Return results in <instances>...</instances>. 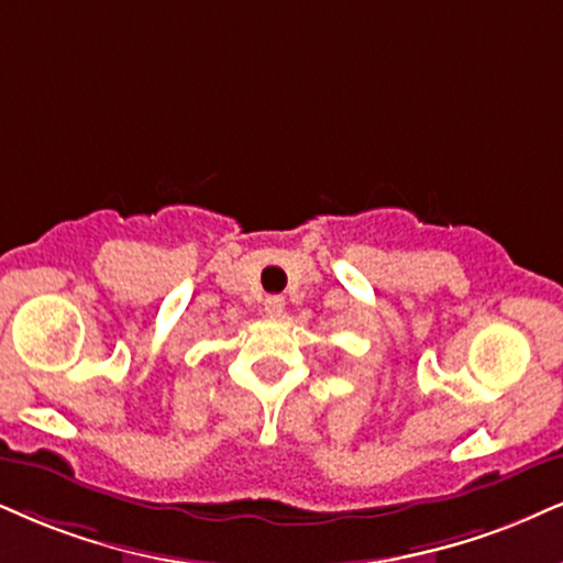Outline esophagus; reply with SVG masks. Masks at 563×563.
Instances as JSON below:
<instances>
[{
    "label": "esophagus",
    "instance_id": "esophagus-1",
    "mask_svg": "<svg viewBox=\"0 0 563 563\" xmlns=\"http://www.w3.org/2000/svg\"><path fill=\"white\" fill-rule=\"evenodd\" d=\"M263 310H266L268 318H279L284 313V297H279V295L266 297V302H263Z\"/></svg>",
    "mask_w": 563,
    "mask_h": 563
}]
</instances>
